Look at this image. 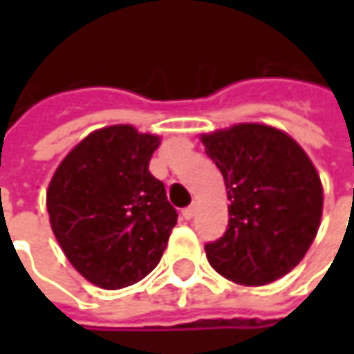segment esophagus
Segmentation results:
<instances>
[{"label": "esophagus", "mask_w": 354, "mask_h": 354, "mask_svg": "<svg viewBox=\"0 0 354 354\" xmlns=\"http://www.w3.org/2000/svg\"><path fill=\"white\" fill-rule=\"evenodd\" d=\"M182 216H184L185 220H192L193 216H195V207H187V208H184V210H182Z\"/></svg>", "instance_id": "1"}]
</instances>
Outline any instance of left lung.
<instances>
[{
    "label": "left lung",
    "instance_id": "1",
    "mask_svg": "<svg viewBox=\"0 0 354 354\" xmlns=\"http://www.w3.org/2000/svg\"><path fill=\"white\" fill-rule=\"evenodd\" d=\"M201 140L230 199L227 230L205 245L208 263L246 286L290 273L317 237L322 216V184L311 159L286 132L267 124H235Z\"/></svg>",
    "mask_w": 354,
    "mask_h": 354
}]
</instances>
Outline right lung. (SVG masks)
Here are the masks:
<instances>
[{"mask_svg":"<svg viewBox=\"0 0 354 354\" xmlns=\"http://www.w3.org/2000/svg\"><path fill=\"white\" fill-rule=\"evenodd\" d=\"M161 140L113 124L81 140L47 189L53 233L77 271L104 290L142 281L176 225L165 184L149 172Z\"/></svg>","mask_w":354,"mask_h":354,"instance_id":"add662e5","label":"right lung"}]
</instances>
